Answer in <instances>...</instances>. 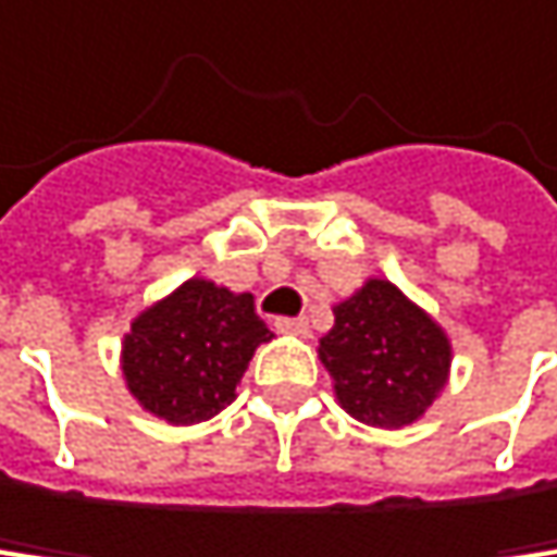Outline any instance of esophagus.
Segmentation results:
<instances>
[{"instance_id":"34e87169","label":"esophagus","mask_w":557,"mask_h":557,"mask_svg":"<svg viewBox=\"0 0 557 557\" xmlns=\"http://www.w3.org/2000/svg\"><path fill=\"white\" fill-rule=\"evenodd\" d=\"M276 331L294 334V337H310V320L307 317H281L276 320Z\"/></svg>"}]
</instances>
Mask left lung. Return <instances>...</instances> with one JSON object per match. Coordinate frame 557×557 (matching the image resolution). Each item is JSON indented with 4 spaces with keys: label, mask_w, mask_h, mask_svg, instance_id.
I'll return each instance as SVG.
<instances>
[{
    "label": "left lung",
    "mask_w": 557,
    "mask_h": 557,
    "mask_svg": "<svg viewBox=\"0 0 557 557\" xmlns=\"http://www.w3.org/2000/svg\"><path fill=\"white\" fill-rule=\"evenodd\" d=\"M317 354L334 377L341 408L384 431L424 418L451 374L444 327L381 276L334 307V327L320 337Z\"/></svg>",
    "instance_id": "left-lung-1"
}]
</instances>
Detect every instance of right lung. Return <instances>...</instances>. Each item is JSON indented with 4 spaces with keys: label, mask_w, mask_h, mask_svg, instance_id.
<instances>
[{
    "label": "right lung",
    "mask_w": 557,
    "mask_h": 557,
    "mask_svg": "<svg viewBox=\"0 0 557 557\" xmlns=\"http://www.w3.org/2000/svg\"><path fill=\"white\" fill-rule=\"evenodd\" d=\"M270 337L253 294L194 276L133 320L120 368L143 411L176 428L200 424L237 397L253 350Z\"/></svg>",
    "instance_id": "add662e5"
}]
</instances>
